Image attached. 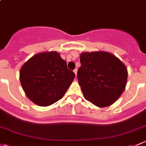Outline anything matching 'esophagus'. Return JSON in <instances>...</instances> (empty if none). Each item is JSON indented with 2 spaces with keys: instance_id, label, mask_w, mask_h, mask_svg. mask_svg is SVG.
<instances>
[{
  "instance_id": "1",
  "label": "esophagus",
  "mask_w": 146,
  "mask_h": 146,
  "mask_svg": "<svg viewBox=\"0 0 146 146\" xmlns=\"http://www.w3.org/2000/svg\"><path fill=\"white\" fill-rule=\"evenodd\" d=\"M73 72H74V73H75V74H76V76H77V72H78V70H77V68H76V69H75V70H73Z\"/></svg>"
}]
</instances>
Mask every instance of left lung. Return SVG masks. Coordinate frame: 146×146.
<instances>
[{"mask_svg":"<svg viewBox=\"0 0 146 146\" xmlns=\"http://www.w3.org/2000/svg\"><path fill=\"white\" fill-rule=\"evenodd\" d=\"M80 61L78 80L84 97L99 108L114 104L127 85L128 72L125 64L104 51L82 52Z\"/></svg>","mask_w":146,"mask_h":146,"instance_id":"left-lung-1","label":"left lung"}]
</instances>
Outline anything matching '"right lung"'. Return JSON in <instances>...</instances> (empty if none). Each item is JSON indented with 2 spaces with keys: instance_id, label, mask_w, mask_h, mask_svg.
I'll use <instances>...</instances> for the list:
<instances>
[{
  "instance_id": "right-lung-1",
  "label": "right lung",
  "mask_w": 146,
  "mask_h": 146,
  "mask_svg": "<svg viewBox=\"0 0 146 146\" xmlns=\"http://www.w3.org/2000/svg\"><path fill=\"white\" fill-rule=\"evenodd\" d=\"M76 75L56 51L35 54L21 66L19 80L32 102L48 106L64 96Z\"/></svg>"
}]
</instances>
